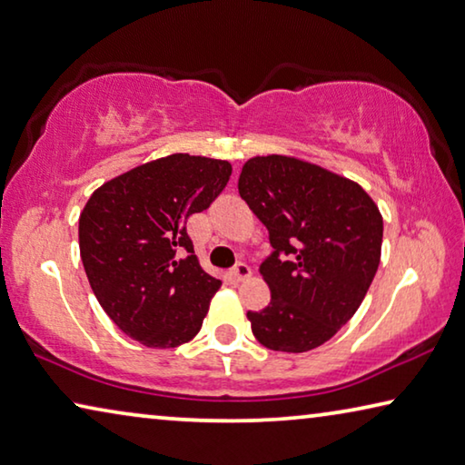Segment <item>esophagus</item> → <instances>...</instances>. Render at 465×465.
Here are the masks:
<instances>
[{"mask_svg": "<svg viewBox=\"0 0 465 465\" xmlns=\"http://www.w3.org/2000/svg\"><path fill=\"white\" fill-rule=\"evenodd\" d=\"M232 275H233L235 282H244V279H248L250 275H252V269H250L246 262H238L232 269Z\"/></svg>", "mask_w": 465, "mask_h": 465, "instance_id": "34e87169", "label": "esophagus"}]
</instances>
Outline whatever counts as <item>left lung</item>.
Wrapping results in <instances>:
<instances>
[{"mask_svg": "<svg viewBox=\"0 0 465 465\" xmlns=\"http://www.w3.org/2000/svg\"><path fill=\"white\" fill-rule=\"evenodd\" d=\"M238 190L272 246L259 269L271 302L248 311L254 337L275 351L319 348L358 311L379 269V206L356 182L282 154L248 159Z\"/></svg>", "mask_w": 465, "mask_h": 465, "instance_id": "1", "label": "left lung"}]
</instances>
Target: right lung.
<instances>
[{"label": "right lung", "mask_w": 465, "mask_h": 465, "mask_svg": "<svg viewBox=\"0 0 465 465\" xmlns=\"http://www.w3.org/2000/svg\"><path fill=\"white\" fill-rule=\"evenodd\" d=\"M232 165L175 153L103 183L78 221L80 256L103 311L146 348H178L203 327L221 282L186 221L223 193Z\"/></svg>", "instance_id": "obj_1"}]
</instances>
